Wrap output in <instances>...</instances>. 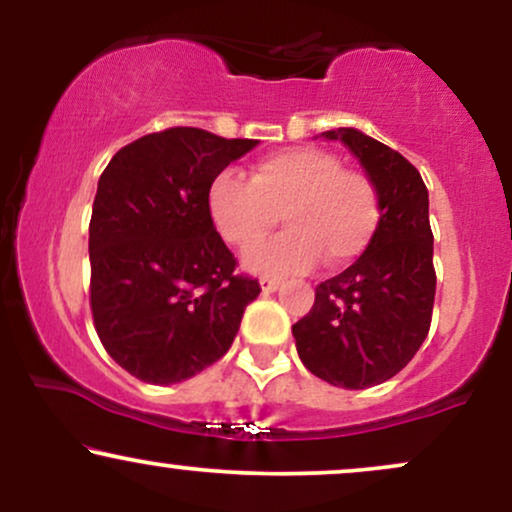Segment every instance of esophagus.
<instances>
[{
    "mask_svg": "<svg viewBox=\"0 0 512 512\" xmlns=\"http://www.w3.org/2000/svg\"><path fill=\"white\" fill-rule=\"evenodd\" d=\"M279 284H281V281L276 279V276H262V279H260V286H262L264 293L276 291V289H279Z\"/></svg>",
    "mask_w": 512,
    "mask_h": 512,
    "instance_id": "esophagus-1",
    "label": "esophagus"
}]
</instances>
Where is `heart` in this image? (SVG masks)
I'll list each match as a JSON object with an SVG mask.
<instances>
[{
    "mask_svg": "<svg viewBox=\"0 0 512 512\" xmlns=\"http://www.w3.org/2000/svg\"><path fill=\"white\" fill-rule=\"evenodd\" d=\"M207 204L221 238L240 250L260 245L281 214L289 231L245 257L264 274L305 272L320 260L342 269L370 248L380 226L375 182L315 146L260 158L250 182L223 170L211 180Z\"/></svg>",
    "mask_w": 512,
    "mask_h": 512,
    "instance_id": "1",
    "label": "heart"
}]
</instances>
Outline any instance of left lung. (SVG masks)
Here are the masks:
<instances>
[{"mask_svg": "<svg viewBox=\"0 0 512 512\" xmlns=\"http://www.w3.org/2000/svg\"><path fill=\"white\" fill-rule=\"evenodd\" d=\"M351 149L380 195L370 248L315 289L293 325L303 366L325 383L366 390L397 375L431 330L436 269L428 190L402 154L351 127L322 132Z\"/></svg>", "mask_w": 512, "mask_h": 512, "instance_id": "1", "label": "left lung"}]
</instances>
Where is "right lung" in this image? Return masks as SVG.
Returning a JSON list of instances; mask_svg holds the SVG:
<instances>
[{
    "mask_svg": "<svg viewBox=\"0 0 512 512\" xmlns=\"http://www.w3.org/2000/svg\"><path fill=\"white\" fill-rule=\"evenodd\" d=\"M257 139L170 127L122 146L88 223L91 313L117 366L151 385L202 373L231 349L260 281L211 221V180Z\"/></svg>",
    "mask_w": 512,
    "mask_h": 512,
    "instance_id": "add662e5",
    "label": "right lung"
}]
</instances>
